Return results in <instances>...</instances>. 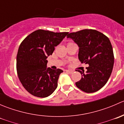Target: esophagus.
<instances>
[{
  "mask_svg": "<svg viewBox=\"0 0 124 124\" xmlns=\"http://www.w3.org/2000/svg\"><path fill=\"white\" fill-rule=\"evenodd\" d=\"M65 71L67 72H68V73H70V74L72 73V72H73V71H71V70H65Z\"/></svg>",
  "mask_w": 124,
  "mask_h": 124,
  "instance_id": "1",
  "label": "esophagus"
}]
</instances>
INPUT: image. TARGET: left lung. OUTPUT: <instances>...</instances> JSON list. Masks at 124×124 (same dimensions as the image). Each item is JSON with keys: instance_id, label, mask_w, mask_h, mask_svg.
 <instances>
[{"instance_id": "left-lung-1", "label": "left lung", "mask_w": 124, "mask_h": 124, "mask_svg": "<svg viewBox=\"0 0 124 124\" xmlns=\"http://www.w3.org/2000/svg\"><path fill=\"white\" fill-rule=\"evenodd\" d=\"M67 37L78 45L80 61L89 65L86 72L78 70L82 78L76 85L86 93L97 92L106 84L113 70L114 54L109 39L93 29L72 32Z\"/></svg>"}]
</instances>
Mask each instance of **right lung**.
Returning <instances> with one entry per match:
<instances>
[{"mask_svg": "<svg viewBox=\"0 0 124 124\" xmlns=\"http://www.w3.org/2000/svg\"><path fill=\"white\" fill-rule=\"evenodd\" d=\"M68 32H53L39 29L22 42L17 55V71L25 89L32 95L45 98L57 86L62 70L47 68L48 56Z\"/></svg>", "mask_w": 124, "mask_h": 124, "instance_id": "add662e5", "label": "right lung"}]
</instances>
